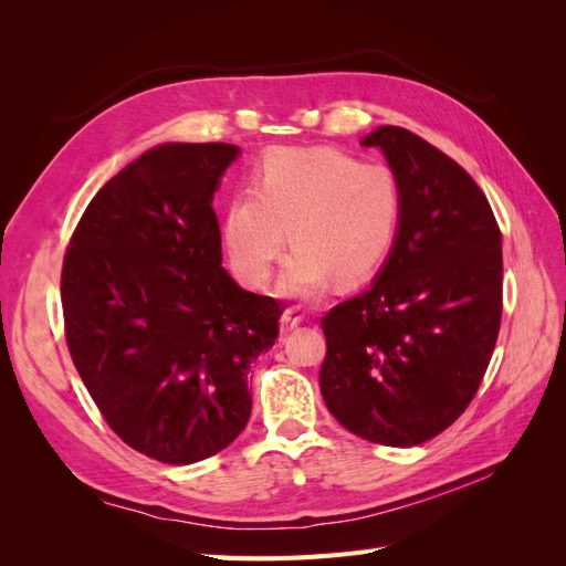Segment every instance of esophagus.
<instances>
[{"mask_svg":"<svg viewBox=\"0 0 566 566\" xmlns=\"http://www.w3.org/2000/svg\"><path fill=\"white\" fill-rule=\"evenodd\" d=\"M304 321V316L297 312V310H285L283 316H281V333H290L293 328H297V325Z\"/></svg>","mask_w":566,"mask_h":566,"instance_id":"obj_1","label":"esophagus"}]
</instances>
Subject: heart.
Wrapping results in <instances>:
<instances>
[{"instance_id": "1", "label": "heart", "mask_w": 566, "mask_h": 566, "mask_svg": "<svg viewBox=\"0 0 566 566\" xmlns=\"http://www.w3.org/2000/svg\"><path fill=\"white\" fill-rule=\"evenodd\" d=\"M401 221L399 181L380 163H358L333 148L271 156L250 193L224 212L221 238L235 279L264 287L285 248L281 293L318 300L331 276L349 285L368 279L389 254Z\"/></svg>"}]
</instances>
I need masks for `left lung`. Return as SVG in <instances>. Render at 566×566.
Segmentation results:
<instances>
[{
    "instance_id": "obj_1",
    "label": "left lung",
    "mask_w": 566,
    "mask_h": 566,
    "mask_svg": "<svg viewBox=\"0 0 566 566\" xmlns=\"http://www.w3.org/2000/svg\"><path fill=\"white\" fill-rule=\"evenodd\" d=\"M401 221L366 293L323 316V401L342 427L416 447L453 424L484 380L503 314L501 229L482 188L403 127H378Z\"/></svg>"
}]
</instances>
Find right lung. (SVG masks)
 Wrapping results in <instances>:
<instances>
[{"label": "right lung", "mask_w": 566, "mask_h": 566, "mask_svg": "<svg viewBox=\"0 0 566 566\" xmlns=\"http://www.w3.org/2000/svg\"><path fill=\"white\" fill-rule=\"evenodd\" d=\"M233 144H165L87 205L63 256L65 342L101 416L167 465L227 449L248 424L250 364L281 302L221 266L212 198Z\"/></svg>", "instance_id": "obj_1"}]
</instances>
